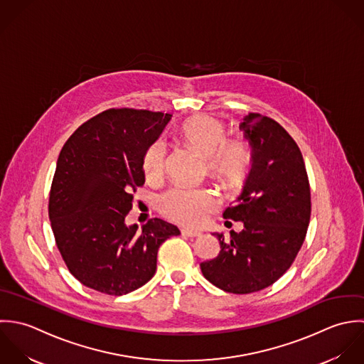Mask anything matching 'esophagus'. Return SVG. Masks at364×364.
I'll return each mask as SVG.
<instances>
[{
    "mask_svg": "<svg viewBox=\"0 0 364 364\" xmlns=\"http://www.w3.org/2000/svg\"><path fill=\"white\" fill-rule=\"evenodd\" d=\"M181 235L188 236V237H200V236H203V232L193 230V229H181Z\"/></svg>",
    "mask_w": 364,
    "mask_h": 364,
    "instance_id": "esophagus-1",
    "label": "esophagus"
}]
</instances>
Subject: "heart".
<instances>
[{"instance_id": "obj_1", "label": "heart", "mask_w": 364, "mask_h": 364, "mask_svg": "<svg viewBox=\"0 0 364 364\" xmlns=\"http://www.w3.org/2000/svg\"><path fill=\"white\" fill-rule=\"evenodd\" d=\"M181 136L197 151L207 157L210 173L228 186L239 184L252 164V150L245 141L226 139V129L218 119L197 115L181 127ZM166 145L156 141L147 147L142 161L144 173L150 180L163 174ZM217 196L204 188H173L160 198V210L167 218L187 226L201 225L217 208Z\"/></svg>"}]
</instances>
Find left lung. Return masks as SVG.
Wrapping results in <instances>:
<instances>
[{
    "mask_svg": "<svg viewBox=\"0 0 364 364\" xmlns=\"http://www.w3.org/2000/svg\"><path fill=\"white\" fill-rule=\"evenodd\" d=\"M240 129L253 147V163L223 218L240 220L243 229L230 230L229 240L215 232L219 255L200 267L220 290L249 294L272 286L290 269L309 225L311 193L299 147L280 124L249 114Z\"/></svg>",
    "mask_w": 364,
    "mask_h": 364,
    "instance_id": "1",
    "label": "left lung"
}]
</instances>
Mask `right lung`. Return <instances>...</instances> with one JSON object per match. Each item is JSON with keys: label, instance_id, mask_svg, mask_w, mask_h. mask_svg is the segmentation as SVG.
<instances>
[{"label": "right lung", "instance_id": "1", "mask_svg": "<svg viewBox=\"0 0 364 364\" xmlns=\"http://www.w3.org/2000/svg\"><path fill=\"white\" fill-rule=\"evenodd\" d=\"M171 115L146 109H107L82 124L63 146L49 197L58 249L74 277L92 290L124 295L156 273L157 250L176 225L150 219L127 225L132 191L144 186L147 147Z\"/></svg>", "mask_w": 364, "mask_h": 364}]
</instances>
